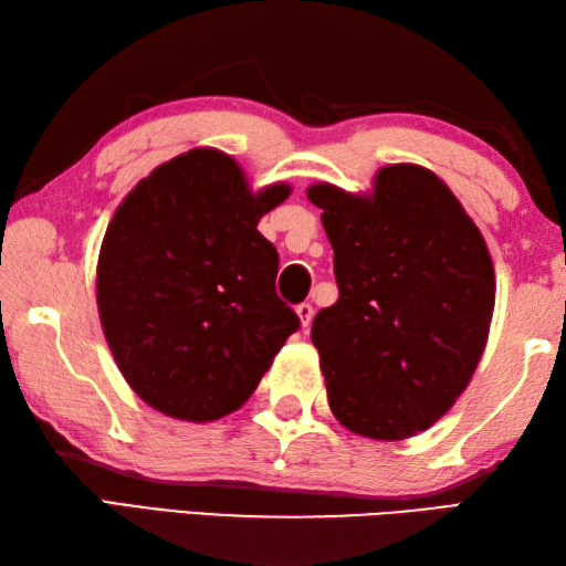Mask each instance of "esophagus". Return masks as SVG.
<instances>
[{
    "mask_svg": "<svg viewBox=\"0 0 566 566\" xmlns=\"http://www.w3.org/2000/svg\"><path fill=\"white\" fill-rule=\"evenodd\" d=\"M296 316H298V321H302V328H308L311 321H314V306H311L308 302L298 304L296 306Z\"/></svg>",
    "mask_w": 566,
    "mask_h": 566,
    "instance_id": "obj_1",
    "label": "esophagus"
}]
</instances>
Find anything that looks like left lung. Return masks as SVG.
<instances>
[{"mask_svg": "<svg viewBox=\"0 0 566 566\" xmlns=\"http://www.w3.org/2000/svg\"><path fill=\"white\" fill-rule=\"evenodd\" d=\"M306 195L340 292L311 326L331 411L357 436L411 438L450 411L482 359L496 298L484 238L418 165L381 167L369 197Z\"/></svg>", "mask_w": 566, "mask_h": 566, "instance_id": "8db88e82", "label": "left lung"}]
</instances>
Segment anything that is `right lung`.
Masks as SVG:
<instances>
[{
  "label": "right lung",
  "mask_w": 566,
  "mask_h": 566,
  "mask_svg": "<svg viewBox=\"0 0 566 566\" xmlns=\"http://www.w3.org/2000/svg\"><path fill=\"white\" fill-rule=\"evenodd\" d=\"M252 195L228 155L197 148L140 179L106 228L97 306L143 401L207 423L243 406L302 321L274 292L280 255L258 231L290 197Z\"/></svg>",
  "instance_id": "add662e5"
}]
</instances>
